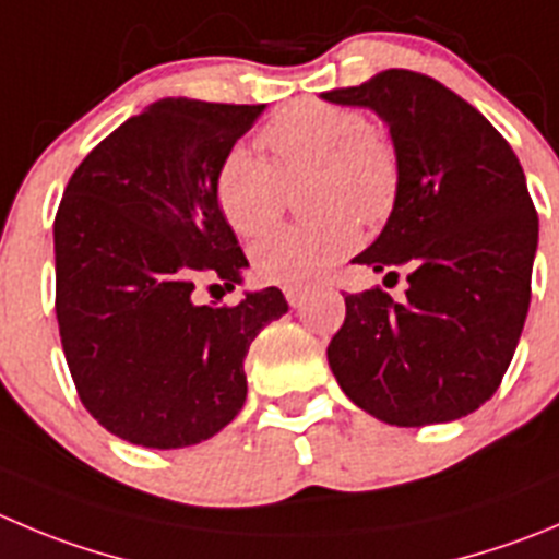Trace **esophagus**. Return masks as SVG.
Instances as JSON below:
<instances>
[{
	"label": "esophagus",
	"mask_w": 559,
	"mask_h": 559,
	"mask_svg": "<svg viewBox=\"0 0 559 559\" xmlns=\"http://www.w3.org/2000/svg\"><path fill=\"white\" fill-rule=\"evenodd\" d=\"M305 296H307L305 288H285V299H288L290 307L305 305Z\"/></svg>",
	"instance_id": "1"
}]
</instances>
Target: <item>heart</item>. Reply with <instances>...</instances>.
Masks as SVG:
<instances>
[{
    "label": "heart",
    "instance_id": "heart-1",
    "mask_svg": "<svg viewBox=\"0 0 559 559\" xmlns=\"http://www.w3.org/2000/svg\"><path fill=\"white\" fill-rule=\"evenodd\" d=\"M271 164L247 151L227 153L214 178V200L233 233L254 238L285 209V186L310 180L301 194L310 225L285 227L252 249L260 280L288 288L312 285L354 252L359 227L392 214L401 191L397 153L356 109L296 104L260 129Z\"/></svg>",
    "mask_w": 559,
    "mask_h": 559
}]
</instances>
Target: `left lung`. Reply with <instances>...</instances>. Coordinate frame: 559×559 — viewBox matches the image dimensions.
I'll return each instance as SVG.
<instances>
[{
    "label": "left lung",
    "instance_id": "8db88e82",
    "mask_svg": "<svg viewBox=\"0 0 559 559\" xmlns=\"http://www.w3.org/2000/svg\"><path fill=\"white\" fill-rule=\"evenodd\" d=\"M323 98L390 126L401 191L354 263L395 276L406 299L345 296L329 368L359 408L397 428L450 423L497 392L530 310L538 214L513 147L461 95L390 68Z\"/></svg>",
    "mask_w": 559,
    "mask_h": 559
}]
</instances>
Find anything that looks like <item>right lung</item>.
Segmentation results:
<instances>
[{"mask_svg":"<svg viewBox=\"0 0 559 559\" xmlns=\"http://www.w3.org/2000/svg\"><path fill=\"white\" fill-rule=\"evenodd\" d=\"M265 104L162 98L93 147L55 219L57 323L84 408L109 433L175 450L219 433L247 401L243 356L288 312L283 290L194 305L197 283H241L214 200L219 164Z\"/></svg>","mask_w":559,"mask_h":559,"instance_id":"1","label":"right lung"}]
</instances>
